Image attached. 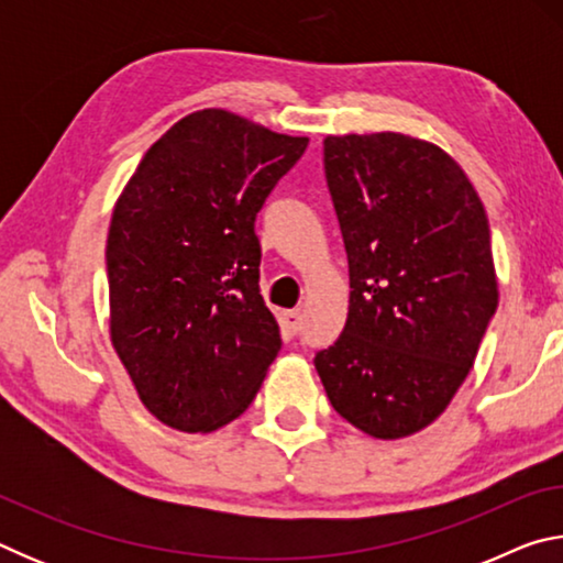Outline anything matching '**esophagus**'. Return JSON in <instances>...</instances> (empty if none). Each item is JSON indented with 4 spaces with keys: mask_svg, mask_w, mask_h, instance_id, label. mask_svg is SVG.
<instances>
[{
    "mask_svg": "<svg viewBox=\"0 0 563 563\" xmlns=\"http://www.w3.org/2000/svg\"><path fill=\"white\" fill-rule=\"evenodd\" d=\"M283 328L290 332V335H298L300 332V325H302V316H300V310H285L283 312Z\"/></svg>",
    "mask_w": 563,
    "mask_h": 563,
    "instance_id": "obj_1",
    "label": "esophagus"
}]
</instances>
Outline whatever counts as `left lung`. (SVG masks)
Here are the masks:
<instances>
[{
  "instance_id": "obj_1",
  "label": "left lung",
  "mask_w": 563,
  "mask_h": 563,
  "mask_svg": "<svg viewBox=\"0 0 563 563\" xmlns=\"http://www.w3.org/2000/svg\"><path fill=\"white\" fill-rule=\"evenodd\" d=\"M322 146L350 310L316 369L340 417L399 440L452 402L497 312L489 221L470 178L434 144L385 131Z\"/></svg>"
}]
</instances>
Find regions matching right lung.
<instances>
[{
  "mask_svg": "<svg viewBox=\"0 0 563 563\" xmlns=\"http://www.w3.org/2000/svg\"><path fill=\"white\" fill-rule=\"evenodd\" d=\"M308 139L223 109L188 113L141 158L111 216V342L141 402L180 432L243 415L280 352L255 218Z\"/></svg>",
  "mask_w": 563,
  "mask_h": 563,
  "instance_id": "1",
  "label": "right lung"
}]
</instances>
